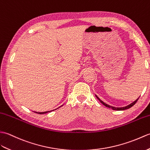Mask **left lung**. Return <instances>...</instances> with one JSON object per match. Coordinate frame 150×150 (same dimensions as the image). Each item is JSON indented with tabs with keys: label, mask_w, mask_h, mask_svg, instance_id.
<instances>
[{
	"label": "left lung",
	"mask_w": 150,
	"mask_h": 150,
	"mask_svg": "<svg viewBox=\"0 0 150 150\" xmlns=\"http://www.w3.org/2000/svg\"><path fill=\"white\" fill-rule=\"evenodd\" d=\"M96 97H97V98L99 99V101H100V102L102 103V104L103 105H105V106H106V107H108V108H112V110H126V109H128V108H131L132 106H134L136 103H137V101H138V99H139V98L137 99H136V100L134 101V102H133L132 103H131L130 105H128V106H125V107H122V108H115V107H114V106H110V105H107V104H106V103H105L103 101H102L100 99H99L98 96H96Z\"/></svg>",
	"instance_id": "left-lung-1"
}]
</instances>
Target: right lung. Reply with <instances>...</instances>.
<instances>
[{
    "instance_id": "add662e5",
    "label": "right lung",
    "mask_w": 150,
    "mask_h": 150,
    "mask_svg": "<svg viewBox=\"0 0 150 150\" xmlns=\"http://www.w3.org/2000/svg\"><path fill=\"white\" fill-rule=\"evenodd\" d=\"M51 112V111H48V112H36V113H37V114H46V113H47V112Z\"/></svg>"
}]
</instances>
